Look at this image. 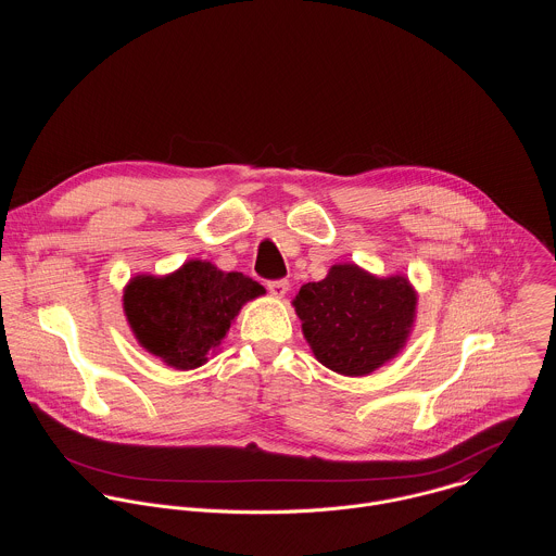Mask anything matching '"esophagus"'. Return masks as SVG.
Listing matches in <instances>:
<instances>
[{
  "label": "esophagus",
  "mask_w": 556,
  "mask_h": 556,
  "mask_svg": "<svg viewBox=\"0 0 556 556\" xmlns=\"http://www.w3.org/2000/svg\"><path fill=\"white\" fill-rule=\"evenodd\" d=\"M290 290V283L286 279H279V281H268V292L275 296V299H283Z\"/></svg>",
  "instance_id": "34e87169"
}]
</instances>
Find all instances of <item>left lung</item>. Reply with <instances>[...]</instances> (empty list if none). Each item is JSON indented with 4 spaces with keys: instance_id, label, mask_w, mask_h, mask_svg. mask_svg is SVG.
Segmentation results:
<instances>
[{
    "instance_id": "8db88e82",
    "label": "left lung",
    "mask_w": 556,
    "mask_h": 556,
    "mask_svg": "<svg viewBox=\"0 0 556 556\" xmlns=\"http://www.w3.org/2000/svg\"><path fill=\"white\" fill-rule=\"evenodd\" d=\"M314 358L341 376H369L399 356L414 330L418 292L405 275L334 264L292 299Z\"/></svg>"
}]
</instances>
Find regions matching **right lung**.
<instances>
[{
  "instance_id": "right-lung-1",
  "label": "right lung",
  "mask_w": 556,
  "mask_h": 556,
  "mask_svg": "<svg viewBox=\"0 0 556 556\" xmlns=\"http://www.w3.org/2000/svg\"><path fill=\"white\" fill-rule=\"evenodd\" d=\"M266 294L242 273L189 260L169 275H136L123 288V312L138 345L167 367L189 371L215 354L242 305Z\"/></svg>"
}]
</instances>
